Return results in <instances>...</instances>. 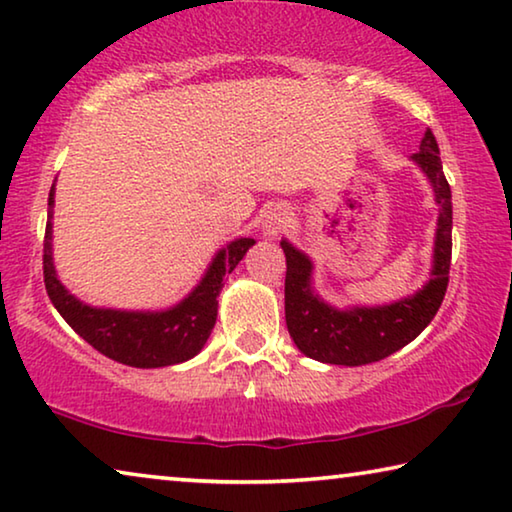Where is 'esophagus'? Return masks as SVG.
<instances>
[{
	"label": "esophagus",
	"instance_id": "1",
	"mask_svg": "<svg viewBox=\"0 0 512 512\" xmlns=\"http://www.w3.org/2000/svg\"><path fill=\"white\" fill-rule=\"evenodd\" d=\"M290 220H292V213L288 206H274L270 208V211L265 213L263 217V233L267 238H276L279 233H283L290 226Z\"/></svg>",
	"mask_w": 512,
	"mask_h": 512
}]
</instances>
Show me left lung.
Listing matches in <instances>:
<instances>
[{"mask_svg":"<svg viewBox=\"0 0 512 512\" xmlns=\"http://www.w3.org/2000/svg\"><path fill=\"white\" fill-rule=\"evenodd\" d=\"M413 161L429 179L438 204L429 281L413 295L383 306H333L313 288L315 265L311 256L286 238L281 240L288 267L286 324L290 338L304 356L347 367L376 363L413 342L438 313L447 292L451 265V188L431 129H426Z\"/></svg>","mask_w":512,"mask_h":512,"instance_id":"8db88e82","label":"left lung"}]
</instances>
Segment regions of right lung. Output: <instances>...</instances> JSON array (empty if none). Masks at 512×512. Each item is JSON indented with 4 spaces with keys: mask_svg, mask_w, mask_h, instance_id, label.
I'll list each match as a JSON object with an SVG mask.
<instances>
[{
    "mask_svg": "<svg viewBox=\"0 0 512 512\" xmlns=\"http://www.w3.org/2000/svg\"><path fill=\"white\" fill-rule=\"evenodd\" d=\"M54 192L49 190V211L45 229V288L63 320L77 331L99 354L117 363L152 370L186 363L204 349L217 320V297L224 288V276L236 270L254 238H236L217 249L204 276L179 304L163 311H122V308H97L74 297L58 279L52 251Z\"/></svg>",
    "mask_w": 512,
    "mask_h": 512,
    "instance_id": "1",
    "label": "right lung"
}]
</instances>
